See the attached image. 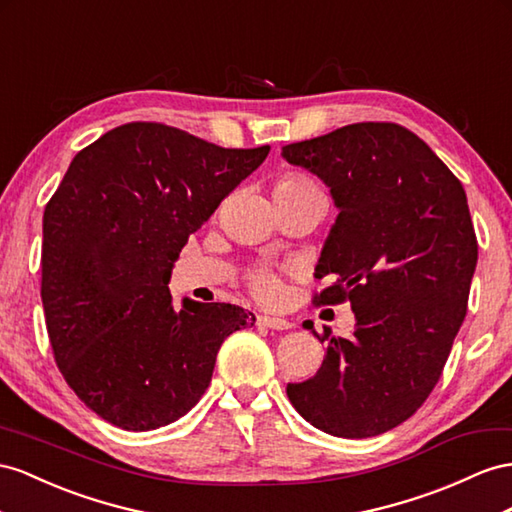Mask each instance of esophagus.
I'll use <instances>...</instances> for the list:
<instances>
[{
  "mask_svg": "<svg viewBox=\"0 0 512 512\" xmlns=\"http://www.w3.org/2000/svg\"><path fill=\"white\" fill-rule=\"evenodd\" d=\"M257 324H259V326H266V329H272V331H287V329H292L290 322H287L285 318H277V316H259V318H257Z\"/></svg>",
  "mask_w": 512,
  "mask_h": 512,
  "instance_id": "1",
  "label": "esophagus"
}]
</instances>
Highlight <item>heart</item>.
Returning <instances> with one entry per match:
<instances>
[{
    "instance_id": "heart-1",
    "label": "heart",
    "mask_w": 512,
    "mask_h": 512,
    "mask_svg": "<svg viewBox=\"0 0 512 512\" xmlns=\"http://www.w3.org/2000/svg\"><path fill=\"white\" fill-rule=\"evenodd\" d=\"M279 199H316L324 205H329V196H326L322 183L305 173V170H285V173L274 181V201ZM248 283H251V290L255 296L270 300L277 294V279L274 274L266 268H255L248 272Z\"/></svg>"
}]
</instances>
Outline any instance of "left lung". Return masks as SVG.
I'll return each instance as SVG.
<instances>
[{
    "instance_id": "8db88e82",
    "label": "left lung",
    "mask_w": 512,
    "mask_h": 512,
    "mask_svg": "<svg viewBox=\"0 0 512 512\" xmlns=\"http://www.w3.org/2000/svg\"><path fill=\"white\" fill-rule=\"evenodd\" d=\"M283 157L331 188L339 216L316 277L313 305L350 303L352 337L313 331L316 376L287 385L309 424L365 439L409 419L439 383L467 313L478 240L452 170L411 129L355 123L283 147Z\"/></svg>"
}]
</instances>
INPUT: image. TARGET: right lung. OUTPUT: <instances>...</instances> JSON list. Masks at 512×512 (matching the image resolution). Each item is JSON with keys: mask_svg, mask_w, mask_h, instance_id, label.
Segmentation results:
<instances>
[{"mask_svg": "<svg viewBox=\"0 0 512 512\" xmlns=\"http://www.w3.org/2000/svg\"><path fill=\"white\" fill-rule=\"evenodd\" d=\"M268 151L134 121L73 157L45 207L41 296L58 370L101 419L131 432L177 422L222 342L253 326L229 303L177 311L168 281L190 235Z\"/></svg>", "mask_w": 512, "mask_h": 512, "instance_id": "obj_1", "label": "right lung"}]
</instances>
